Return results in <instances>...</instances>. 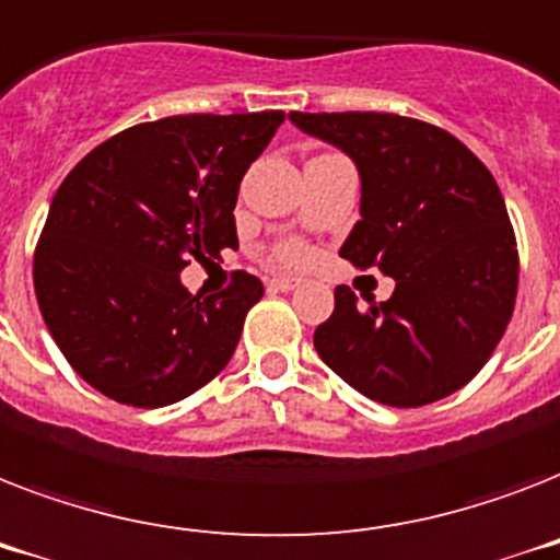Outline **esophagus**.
Masks as SVG:
<instances>
[{
    "label": "esophagus",
    "mask_w": 560,
    "mask_h": 560,
    "mask_svg": "<svg viewBox=\"0 0 560 560\" xmlns=\"http://www.w3.org/2000/svg\"><path fill=\"white\" fill-rule=\"evenodd\" d=\"M301 285V280H294V277H271L268 280V289L271 292H294Z\"/></svg>",
    "instance_id": "obj_1"
}]
</instances>
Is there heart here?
Segmentation results:
<instances>
[{
  "instance_id": "1",
  "label": "heart",
  "mask_w": 560,
  "mask_h": 560,
  "mask_svg": "<svg viewBox=\"0 0 560 560\" xmlns=\"http://www.w3.org/2000/svg\"><path fill=\"white\" fill-rule=\"evenodd\" d=\"M280 259H283V262H289V266H303V262L308 259V252L303 248L301 243H289L280 248Z\"/></svg>"
}]
</instances>
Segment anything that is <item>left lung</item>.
Returning <instances> with one entry per match:
<instances>
[{
  "mask_svg": "<svg viewBox=\"0 0 560 560\" xmlns=\"http://www.w3.org/2000/svg\"><path fill=\"white\" fill-rule=\"evenodd\" d=\"M294 127L338 147L361 176V219L341 245L352 266L396 280L390 301L350 285L315 329L329 370L390 407L465 387L512 320L517 243L486 164L445 129L390 112H292Z\"/></svg>",
  "mask_w": 560,
  "mask_h": 560,
  "instance_id": "1",
  "label": "left lung"
}]
</instances>
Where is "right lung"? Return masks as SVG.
<instances>
[{
  "label": "right lung",
  "mask_w": 560,
  "mask_h": 560,
  "mask_svg": "<svg viewBox=\"0 0 560 560\" xmlns=\"http://www.w3.org/2000/svg\"><path fill=\"white\" fill-rule=\"evenodd\" d=\"M283 112L173 115L129 127L71 170L37 254L34 292L74 373L103 396L164 407L225 370L254 275L234 271L222 294H190V259L236 248V194Z\"/></svg>",
  "instance_id": "add662e5"
}]
</instances>
